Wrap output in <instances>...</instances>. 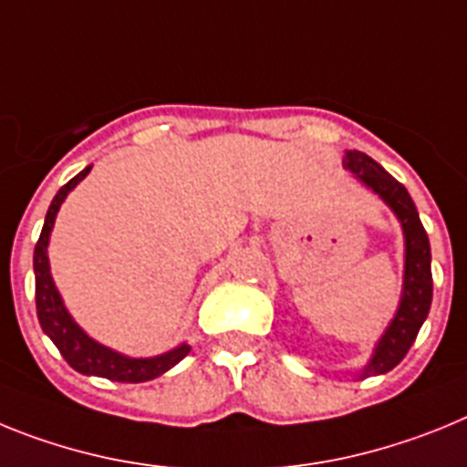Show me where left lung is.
<instances>
[{
  "label": "left lung",
  "instance_id": "obj_1",
  "mask_svg": "<svg viewBox=\"0 0 467 467\" xmlns=\"http://www.w3.org/2000/svg\"><path fill=\"white\" fill-rule=\"evenodd\" d=\"M343 166L395 211V216L400 218L404 230L402 301H400L390 327L376 343V350L368 364L362 368V374L357 376V379H368V376L388 374L390 368L402 362L416 336H419L425 317H428L430 303H432L430 242L411 194L400 181H395L390 173L385 171L379 161H374L359 150H348L346 157H343Z\"/></svg>",
  "mask_w": 467,
  "mask_h": 467
}]
</instances>
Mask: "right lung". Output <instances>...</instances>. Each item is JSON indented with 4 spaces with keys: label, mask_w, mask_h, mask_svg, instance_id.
<instances>
[{
    "label": "right lung",
    "mask_w": 467,
    "mask_h": 467,
    "mask_svg": "<svg viewBox=\"0 0 467 467\" xmlns=\"http://www.w3.org/2000/svg\"><path fill=\"white\" fill-rule=\"evenodd\" d=\"M88 171H91V166L77 173L72 181H67L56 192L54 202H51L47 211V218H44L42 234H39L37 246H35V301H37V317L44 334L54 340V346L65 357V362L70 364L75 371L87 376H100V379L108 380H119V383H145V380L157 379V376L166 374L171 367H176L190 352L188 343H181V346L164 352V355L143 357V359L127 357L121 355V352L110 350V348L100 346L91 336L84 334L82 327L70 317V312L63 306V298H60L58 289H56L54 277H51V267H48L47 249L51 230H54L56 213H58L67 192L79 181H84Z\"/></svg>",
    "instance_id": "add662e5"
}]
</instances>
